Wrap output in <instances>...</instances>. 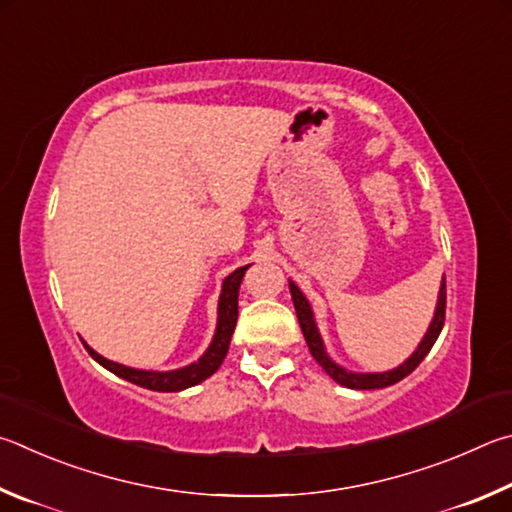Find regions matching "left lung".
Instances as JSON below:
<instances>
[{
  "mask_svg": "<svg viewBox=\"0 0 512 512\" xmlns=\"http://www.w3.org/2000/svg\"><path fill=\"white\" fill-rule=\"evenodd\" d=\"M290 294H292V303H294V310H297V317H299V326H301V333L303 337H306V344L310 348V353L315 360L319 362L321 369H324L330 378H333L335 382L342 384V387H348V389H360V391H366V389H384V387H391V384L400 382L402 378H407V375L416 369V366L425 360V355L432 351L434 342L438 339V335H441L443 330V324H445V301H447V292H445V276H443V283H441V292H438V306H436V315H434V321L432 326H429L427 335L423 337V342H420V346L416 348V353L409 357V360L405 364H400L398 369L393 371H387V373H351L342 369V366L335 364L330 357L326 355L324 351V342H321V335L317 330V324H315V317H312V310H310V303L308 299L303 297L301 290L297 288L290 281Z\"/></svg>",
  "mask_w": 512,
  "mask_h": 512,
  "instance_id": "left-lung-1",
  "label": "left lung"
}]
</instances>
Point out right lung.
I'll return each mask as SVG.
<instances>
[{"mask_svg":"<svg viewBox=\"0 0 512 512\" xmlns=\"http://www.w3.org/2000/svg\"><path fill=\"white\" fill-rule=\"evenodd\" d=\"M247 267H238L236 272H231L227 279L222 283V294H220V306H218V328H215V337L200 360L191 366H184V369L177 371H168V373H157V371H139V369H130V366L116 364L105 360V357L98 355L92 348H87V353L94 357V360L105 366L107 371H112L119 378L128 380L132 384H139L143 389L150 391H182L193 387V384H200L202 380L209 378L215 371L220 369V364L224 360V355L229 351V342L233 335V328H236L238 321V290H240V281L245 276Z\"/></svg>","mask_w":512,"mask_h":512,"instance_id":"obj_1","label":"right lung"}]
</instances>
